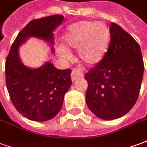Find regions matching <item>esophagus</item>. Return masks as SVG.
Segmentation results:
<instances>
[{
    "label": "esophagus",
    "mask_w": 147,
    "mask_h": 147,
    "mask_svg": "<svg viewBox=\"0 0 147 147\" xmlns=\"http://www.w3.org/2000/svg\"><path fill=\"white\" fill-rule=\"evenodd\" d=\"M83 77V71L80 69V68H74L72 70V72L71 74V81L75 82L76 80Z\"/></svg>",
    "instance_id": "1"
}]
</instances>
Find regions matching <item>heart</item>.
Returning a JSON list of instances; mask_svg holds the SVG:
<instances>
[{"label":"heart","mask_w":147,"mask_h":147,"mask_svg":"<svg viewBox=\"0 0 147 147\" xmlns=\"http://www.w3.org/2000/svg\"><path fill=\"white\" fill-rule=\"evenodd\" d=\"M64 45L69 49H77L81 61L90 65L98 64L105 57L110 42V31L103 23L80 21L67 27L64 37ZM59 54L69 58L70 52L61 46Z\"/></svg>","instance_id":"heart-1"}]
</instances>
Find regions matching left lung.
<instances>
[{
  "label": "left lung",
  "mask_w": 147,
  "mask_h": 147,
  "mask_svg": "<svg viewBox=\"0 0 147 147\" xmlns=\"http://www.w3.org/2000/svg\"><path fill=\"white\" fill-rule=\"evenodd\" d=\"M111 41L105 57L85 75L86 102L102 120L123 117L139 97L144 65L140 46L119 25L111 23Z\"/></svg>",
  "instance_id": "left-lung-1"
}]
</instances>
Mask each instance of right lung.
<instances>
[{
    "mask_svg": "<svg viewBox=\"0 0 147 147\" xmlns=\"http://www.w3.org/2000/svg\"><path fill=\"white\" fill-rule=\"evenodd\" d=\"M63 20V16L53 15L29 22L19 33L6 58V86L11 101L16 110L30 120L46 121L60 112L64 94L71 85V71L57 69L49 61L30 68L21 62L19 49L35 37L49 43L54 53L53 31Z\"/></svg>",
    "mask_w": 147,
    "mask_h": 147,
    "instance_id": "obj_1",
    "label": "right lung"
}]
</instances>
